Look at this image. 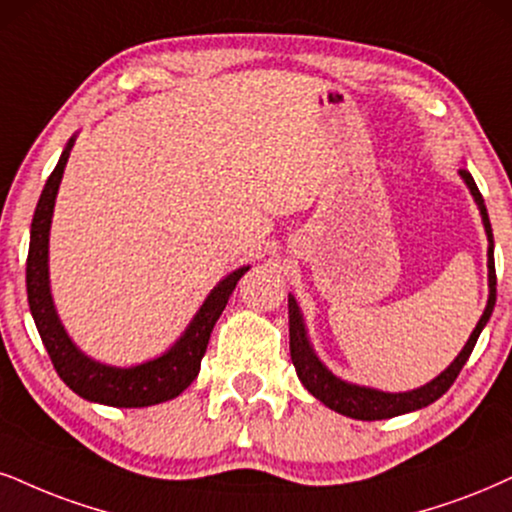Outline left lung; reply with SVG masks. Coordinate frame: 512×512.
<instances>
[{
  "label": "left lung",
  "instance_id": "left-lung-1",
  "mask_svg": "<svg viewBox=\"0 0 512 512\" xmlns=\"http://www.w3.org/2000/svg\"><path fill=\"white\" fill-rule=\"evenodd\" d=\"M460 178H463L465 185H468L472 199L479 208V216H482L484 223V232H487L489 239V299H487V308H484L482 318L472 330L470 339L465 342L463 349L453 363L446 368L444 372H439L432 382L422 384L418 389L410 391H382V389H372V387H361V384L346 382L342 377H337L334 372L327 368V365L320 361L318 353L313 351L311 339H308V330L304 323V315H301V308L296 304V299L289 294V353H292V363L296 368V375L304 387L311 391V394L318 399L320 403H325L327 408H332L334 413H342L346 418L353 420H387V418H396V415L403 413H413V410H420L425 406H430L444 396L446 391L456 377L463 370V365L468 363L472 349H475L479 334H482L484 327H487L491 313H494L496 306V268H494V235H491V223H489V213L487 206H484L482 194L472 180V175L468 170H460Z\"/></svg>",
  "mask_w": 512,
  "mask_h": 512
}]
</instances>
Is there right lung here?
<instances>
[{
    "instance_id": "1",
    "label": "right lung",
    "mask_w": 512,
    "mask_h": 512,
    "mask_svg": "<svg viewBox=\"0 0 512 512\" xmlns=\"http://www.w3.org/2000/svg\"><path fill=\"white\" fill-rule=\"evenodd\" d=\"M73 144L75 135L63 147L61 159L42 189L33 225H30L28 268H25L30 313H33L37 332H40L42 344L52 358L56 372L75 394L92 403L116 408L156 406V403L180 396L189 384L197 380L213 325L225 311L232 289L237 287L239 277L249 270V266L232 270L211 289V294L206 296L194 318L189 320L178 342L168 351H163L161 356L140 365H130V368H116V365L94 361L68 337L66 327L56 313L52 287H49V230H52L54 204L63 168H66Z\"/></svg>"
}]
</instances>
